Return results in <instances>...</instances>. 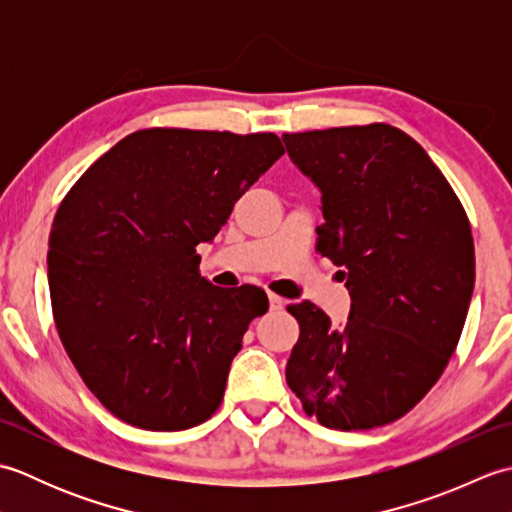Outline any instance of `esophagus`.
<instances>
[{
  "mask_svg": "<svg viewBox=\"0 0 512 512\" xmlns=\"http://www.w3.org/2000/svg\"><path fill=\"white\" fill-rule=\"evenodd\" d=\"M268 303H270V310H281V308H284V299L273 295V292H270V295H268Z\"/></svg>",
  "mask_w": 512,
  "mask_h": 512,
  "instance_id": "34e87169",
  "label": "esophagus"
}]
</instances>
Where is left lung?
I'll return each mask as SVG.
<instances>
[{
  "label": "left lung",
  "instance_id": "8db88e82",
  "mask_svg": "<svg viewBox=\"0 0 512 512\" xmlns=\"http://www.w3.org/2000/svg\"><path fill=\"white\" fill-rule=\"evenodd\" d=\"M321 191L317 250L347 277L343 328L310 301L288 306L299 341L288 387L323 427L394 422L436 385L458 347L475 284L471 224L416 140L385 123L284 134Z\"/></svg>",
  "mask_w": 512,
  "mask_h": 512
}]
</instances>
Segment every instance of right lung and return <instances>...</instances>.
Wrapping results in <instances>:
<instances>
[{
    "label": "right lung",
    "mask_w": 512,
    "mask_h": 512,
    "mask_svg": "<svg viewBox=\"0 0 512 512\" xmlns=\"http://www.w3.org/2000/svg\"><path fill=\"white\" fill-rule=\"evenodd\" d=\"M284 156L275 134L154 127L125 136L54 215V325L83 383L138 429L209 420L244 332L268 310L255 286L200 277L233 204Z\"/></svg>",
    "instance_id": "1"
}]
</instances>
